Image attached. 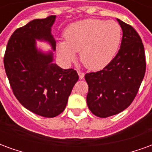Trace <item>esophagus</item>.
I'll use <instances>...</instances> for the list:
<instances>
[{"instance_id": "obj_1", "label": "esophagus", "mask_w": 152, "mask_h": 152, "mask_svg": "<svg viewBox=\"0 0 152 152\" xmlns=\"http://www.w3.org/2000/svg\"><path fill=\"white\" fill-rule=\"evenodd\" d=\"M77 72H78V75H79L80 79L82 80L84 78V76H85V73L82 72H80V71H78Z\"/></svg>"}]
</instances>
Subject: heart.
Returning a JSON list of instances; mask_svg holds the SVG:
<instances>
[{"instance_id":"b5f03b06","label":"heart","mask_w":152,"mask_h":152,"mask_svg":"<svg viewBox=\"0 0 152 152\" xmlns=\"http://www.w3.org/2000/svg\"><path fill=\"white\" fill-rule=\"evenodd\" d=\"M66 41L58 44V51L66 63L80 60L90 70H99L108 64L116 53L121 40V28L116 22L85 19L70 25Z\"/></svg>"}]
</instances>
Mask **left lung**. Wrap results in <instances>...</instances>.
Instances as JSON below:
<instances>
[{
    "label": "left lung",
    "mask_w": 152,
    "mask_h": 152,
    "mask_svg": "<svg viewBox=\"0 0 152 152\" xmlns=\"http://www.w3.org/2000/svg\"><path fill=\"white\" fill-rule=\"evenodd\" d=\"M123 37L121 49L101 71L86 73L87 105L93 114L109 117L123 112L134 101L146 72L144 46L132 26L117 18Z\"/></svg>",
    "instance_id": "1"
}]
</instances>
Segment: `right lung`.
<instances>
[{
  "instance_id": "obj_1",
  "label": "right lung",
  "mask_w": 152,
  "mask_h": 152,
  "mask_svg": "<svg viewBox=\"0 0 152 152\" xmlns=\"http://www.w3.org/2000/svg\"><path fill=\"white\" fill-rule=\"evenodd\" d=\"M55 15L34 19L16 29L6 46L4 66L9 82L18 102L43 117H55L64 111L79 76L72 68L63 69L53 63V52L42 53L36 40L56 41L51 34Z\"/></svg>"
}]
</instances>
